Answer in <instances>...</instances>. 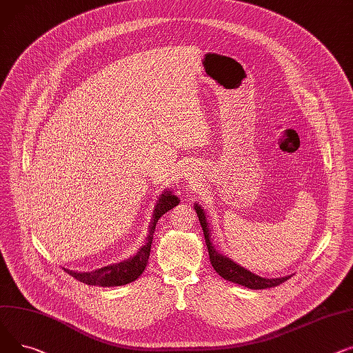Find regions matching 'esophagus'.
Wrapping results in <instances>:
<instances>
[{"mask_svg": "<svg viewBox=\"0 0 353 353\" xmlns=\"http://www.w3.org/2000/svg\"><path fill=\"white\" fill-rule=\"evenodd\" d=\"M192 178H194V176H192ZM192 178H188V179H192Z\"/></svg>", "mask_w": 353, "mask_h": 353, "instance_id": "obj_1", "label": "esophagus"}]
</instances>
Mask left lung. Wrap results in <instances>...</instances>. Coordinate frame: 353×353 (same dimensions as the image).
Here are the masks:
<instances>
[{
    "label": "left lung",
    "instance_id": "8db88e82",
    "mask_svg": "<svg viewBox=\"0 0 353 353\" xmlns=\"http://www.w3.org/2000/svg\"><path fill=\"white\" fill-rule=\"evenodd\" d=\"M194 208H195V212L198 215L199 223L202 226L205 243H206V248H208L211 263H212L215 271L218 272V275H221L223 279L231 281V282L242 285V286H246L250 289H266V288L278 286L282 282H285V281L291 278V275L281 276V278H262L259 275H255L251 271H248V269L238 265L231 258H228L226 255L216 251V248L214 246L212 239H211V228H210L208 219H206V214H205L203 208L196 202L194 205Z\"/></svg>",
    "mask_w": 353,
    "mask_h": 353
}]
</instances>
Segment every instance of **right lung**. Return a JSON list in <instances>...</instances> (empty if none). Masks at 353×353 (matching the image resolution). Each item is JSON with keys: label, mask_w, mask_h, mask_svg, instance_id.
Wrapping results in <instances>:
<instances>
[{"label": "right lung", "mask_w": 353, "mask_h": 353, "mask_svg": "<svg viewBox=\"0 0 353 353\" xmlns=\"http://www.w3.org/2000/svg\"><path fill=\"white\" fill-rule=\"evenodd\" d=\"M179 198L174 195L171 190H165L158 201L157 205L154 206V214L150 222V230H148V236L145 239V243L137 251V254L128 259H123L118 263L107 265L102 266L99 269H95V271L91 272H78V271H70V269H65V271L74 276L75 279L84 282L87 285H98V286H121V285H127L130 282H134L138 279L142 272L147 268L148 259H150V252H151V243L154 239V231L158 219L170 210H172L174 206L179 203Z\"/></svg>", "instance_id": "right-lung-1"}]
</instances>
